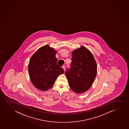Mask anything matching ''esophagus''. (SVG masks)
Returning a JSON list of instances; mask_svg holds the SVG:
<instances>
[{
	"mask_svg": "<svg viewBox=\"0 0 129 129\" xmlns=\"http://www.w3.org/2000/svg\"><path fill=\"white\" fill-rule=\"evenodd\" d=\"M62 69H64V70H65V65H64V66H63L62 67Z\"/></svg>",
	"mask_w": 129,
	"mask_h": 129,
	"instance_id": "34e87169",
	"label": "esophagus"
}]
</instances>
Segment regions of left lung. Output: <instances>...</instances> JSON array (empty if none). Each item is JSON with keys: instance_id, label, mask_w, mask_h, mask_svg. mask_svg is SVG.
I'll use <instances>...</instances> for the list:
<instances>
[{"instance_id": "left-lung-1", "label": "left lung", "mask_w": 129, "mask_h": 129, "mask_svg": "<svg viewBox=\"0 0 129 129\" xmlns=\"http://www.w3.org/2000/svg\"><path fill=\"white\" fill-rule=\"evenodd\" d=\"M72 54L70 70H67L65 76L71 89L78 93H84L91 87L95 79L96 62L93 54L84 46L74 50Z\"/></svg>"}]
</instances>
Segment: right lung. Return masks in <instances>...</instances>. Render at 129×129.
<instances>
[{
  "mask_svg": "<svg viewBox=\"0 0 129 129\" xmlns=\"http://www.w3.org/2000/svg\"><path fill=\"white\" fill-rule=\"evenodd\" d=\"M57 51L48 45L39 48L29 60L28 70L33 85L38 89L46 91L53 86L64 70L57 64Z\"/></svg>",
  "mask_w": 129,
  "mask_h": 129,
  "instance_id": "right-lung-1",
  "label": "right lung"
}]
</instances>
